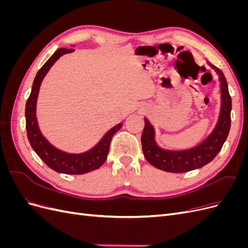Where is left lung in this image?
Listing matches in <instances>:
<instances>
[{
  "label": "left lung",
  "mask_w": 248,
  "mask_h": 248,
  "mask_svg": "<svg viewBox=\"0 0 248 248\" xmlns=\"http://www.w3.org/2000/svg\"><path fill=\"white\" fill-rule=\"evenodd\" d=\"M208 64L218 74L220 80L221 108L218 122L214 130L197 147L183 150V151H168V150L159 148L156 144L153 126L145 118V127L140 139L141 147L145 158L153 167L170 172L189 171L206 166L215 158V156L221 150L231 128L232 98L223 72L210 62H208Z\"/></svg>",
  "instance_id": "left-lung-1"
}]
</instances>
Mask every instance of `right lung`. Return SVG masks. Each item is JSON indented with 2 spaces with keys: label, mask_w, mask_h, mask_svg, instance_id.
<instances>
[{
  "label": "right lung",
  "mask_w": 248,
  "mask_h": 248,
  "mask_svg": "<svg viewBox=\"0 0 248 248\" xmlns=\"http://www.w3.org/2000/svg\"><path fill=\"white\" fill-rule=\"evenodd\" d=\"M72 48H59L46 62L39 71L37 72L33 81L32 91L26 103V128L30 145L33 148L36 154L44 161L48 168L58 172L68 175H81L88 171L99 169L104 161L107 160L108 154L109 144L114 134L121 128L123 123L112 127L100 140L94 148L80 154H70L61 151L55 148L48 140L42 136L39 130L38 123L36 119V103L38 97L39 88L43 78L46 77L50 67L55 64L57 60L65 55L72 52Z\"/></svg>",
  "instance_id": "1"
}]
</instances>
